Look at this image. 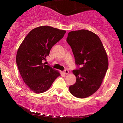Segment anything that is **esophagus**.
Masks as SVG:
<instances>
[{"label": "esophagus", "mask_w": 123, "mask_h": 123, "mask_svg": "<svg viewBox=\"0 0 123 123\" xmlns=\"http://www.w3.org/2000/svg\"><path fill=\"white\" fill-rule=\"evenodd\" d=\"M63 72H64V73H65V74H68V73H69V71H68V70H67V69H66V70H64V71H63Z\"/></svg>", "instance_id": "obj_1"}]
</instances>
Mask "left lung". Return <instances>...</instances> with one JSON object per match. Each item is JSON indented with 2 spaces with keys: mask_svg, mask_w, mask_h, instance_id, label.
<instances>
[{
  "mask_svg": "<svg viewBox=\"0 0 123 123\" xmlns=\"http://www.w3.org/2000/svg\"><path fill=\"white\" fill-rule=\"evenodd\" d=\"M67 42L72 50L78 69L73 73L76 78L75 84L69 87L74 97L85 98L100 87L109 66L107 55L97 35L87 30L70 31Z\"/></svg>",
  "mask_w": 123,
  "mask_h": 123,
  "instance_id": "obj_1",
  "label": "left lung"
}]
</instances>
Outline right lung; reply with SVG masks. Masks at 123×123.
<instances>
[{"mask_svg":"<svg viewBox=\"0 0 123 123\" xmlns=\"http://www.w3.org/2000/svg\"><path fill=\"white\" fill-rule=\"evenodd\" d=\"M65 30L49 26L35 28L25 37L16 55V63L23 80L36 93L49 89L60 73L42 63L56 43L63 38Z\"/></svg>","mask_w":123,"mask_h":123,"instance_id":"right-lung-1","label":"right lung"}]
</instances>
